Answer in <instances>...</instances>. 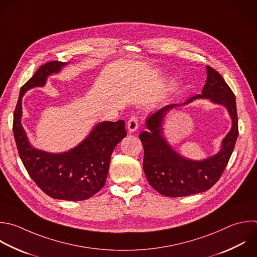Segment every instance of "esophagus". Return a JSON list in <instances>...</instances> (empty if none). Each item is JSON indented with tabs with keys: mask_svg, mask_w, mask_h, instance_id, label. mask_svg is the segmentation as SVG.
Listing matches in <instances>:
<instances>
[{
	"mask_svg": "<svg viewBox=\"0 0 257 257\" xmlns=\"http://www.w3.org/2000/svg\"><path fill=\"white\" fill-rule=\"evenodd\" d=\"M139 125V120H138V116L137 115H132L131 118L127 121V128L131 133L137 131Z\"/></svg>",
	"mask_w": 257,
	"mask_h": 257,
	"instance_id": "obj_1",
	"label": "esophagus"
}]
</instances>
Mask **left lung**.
Instances as JSON below:
<instances>
[{"instance_id": "8db88e82", "label": "left lung", "mask_w": 257, "mask_h": 257, "mask_svg": "<svg viewBox=\"0 0 257 257\" xmlns=\"http://www.w3.org/2000/svg\"><path fill=\"white\" fill-rule=\"evenodd\" d=\"M195 98H209L222 104L232 118V127L222 142L221 151L204 161H192L181 157L163 138L162 124L167 111L178 104H170L147 118L148 132L140 135L144 147V171L150 185L167 197H184L209 190L222 176L234 150L238 137L236 99L233 91L222 75L207 66V81L202 94H197L182 104Z\"/></svg>"}]
</instances>
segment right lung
Wrapping results in <instances>:
<instances>
[{
	"label": "right lung",
	"instance_id": "add662e5",
	"mask_svg": "<svg viewBox=\"0 0 257 257\" xmlns=\"http://www.w3.org/2000/svg\"><path fill=\"white\" fill-rule=\"evenodd\" d=\"M66 63L50 61L41 65L21 87L14 111L13 133L19 156L36 185L49 197L82 201L95 195L105 184L111 154L126 136L122 119L98 123L76 148L62 154L34 149L21 124L22 97L36 86H43L48 75L57 73Z\"/></svg>",
	"mask_w": 257,
	"mask_h": 257
}]
</instances>
